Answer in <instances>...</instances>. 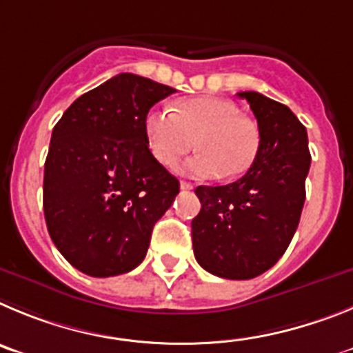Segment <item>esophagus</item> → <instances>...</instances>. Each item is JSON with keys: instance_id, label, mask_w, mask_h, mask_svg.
<instances>
[{"instance_id": "34e87169", "label": "esophagus", "mask_w": 353, "mask_h": 353, "mask_svg": "<svg viewBox=\"0 0 353 353\" xmlns=\"http://www.w3.org/2000/svg\"><path fill=\"white\" fill-rule=\"evenodd\" d=\"M181 190H186V192H190V190H193L195 188V184H192V183H188V181H181Z\"/></svg>"}]
</instances>
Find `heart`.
I'll list each match as a JSON object with an SVG mask.
<instances>
[{"label":"heart","instance_id":"obj_1","mask_svg":"<svg viewBox=\"0 0 353 353\" xmlns=\"http://www.w3.org/2000/svg\"><path fill=\"white\" fill-rule=\"evenodd\" d=\"M144 133L151 154L165 167L196 145L200 151L181 165V172L200 179H237L255 165L260 151L256 123L220 97L186 98L172 112L151 109L144 117Z\"/></svg>","mask_w":353,"mask_h":353}]
</instances>
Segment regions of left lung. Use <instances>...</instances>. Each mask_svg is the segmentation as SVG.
<instances>
[{"label":"left lung","instance_id":"8db88e82","mask_svg":"<svg viewBox=\"0 0 353 353\" xmlns=\"http://www.w3.org/2000/svg\"><path fill=\"white\" fill-rule=\"evenodd\" d=\"M237 94L259 123V157L236 183L195 190L202 208L192 221V241L208 272L252 279L281 259L297 230L311 154L306 128L287 105L255 91Z\"/></svg>","mask_w":353,"mask_h":353}]
</instances>
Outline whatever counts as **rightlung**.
Returning <instances> with one entry per match:
<instances>
[{"mask_svg":"<svg viewBox=\"0 0 353 353\" xmlns=\"http://www.w3.org/2000/svg\"><path fill=\"white\" fill-rule=\"evenodd\" d=\"M174 88L119 74L88 91L54 126L43 172L49 236L75 269L125 274L144 260L179 181L151 154L144 117Z\"/></svg>","mask_w":353,"mask_h":353,"instance_id":"obj_1","label":"right lung"}]
</instances>
